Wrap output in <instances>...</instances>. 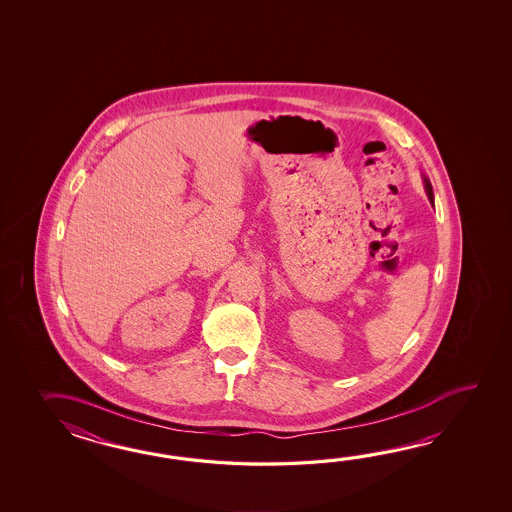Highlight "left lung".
<instances>
[{
    "instance_id": "obj_1",
    "label": "left lung",
    "mask_w": 512,
    "mask_h": 512,
    "mask_svg": "<svg viewBox=\"0 0 512 512\" xmlns=\"http://www.w3.org/2000/svg\"><path fill=\"white\" fill-rule=\"evenodd\" d=\"M423 185H425L428 201H430V203H432V207H434V192H432V185H430V181H428V177H426V175H423Z\"/></svg>"
}]
</instances>
